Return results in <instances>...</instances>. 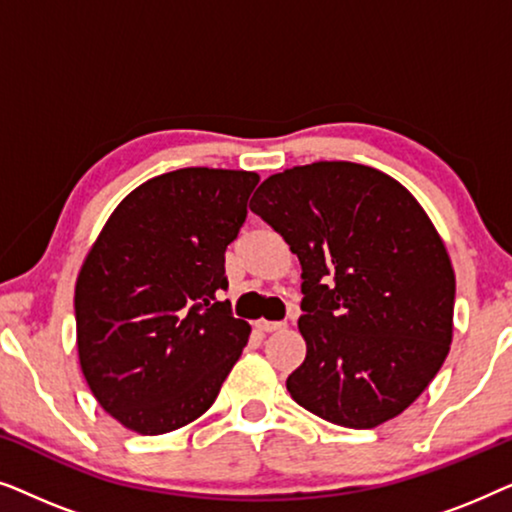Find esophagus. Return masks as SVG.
Wrapping results in <instances>:
<instances>
[{
	"label": "esophagus",
	"instance_id": "obj_1",
	"mask_svg": "<svg viewBox=\"0 0 512 512\" xmlns=\"http://www.w3.org/2000/svg\"><path fill=\"white\" fill-rule=\"evenodd\" d=\"M256 328H258V331H263V333H277V331H284L286 321H265V319H261V321H256Z\"/></svg>",
	"mask_w": 512,
	"mask_h": 512
}]
</instances>
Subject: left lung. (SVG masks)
I'll use <instances>...</instances> for the list:
<instances>
[{"label":"left lung","instance_id":"1","mask_svg":"<svg viewBox=\"0 0 512 512\" xmlns=\"http://www.w3.org/2000/svg\"><path fill=\"white\" fill-rule=\"evenodd\" d=\"M249 207L303 265L293 401L347 429L401 415L452 342V263L419 202L373 167L324 160L272 174Z\"/></svg>","mask_w":512,"mask_h":512}]
</instances>
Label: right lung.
Segmentation results:
<instances>
[{
    "label": "right lung",
    "mask_w": 512,
    "mask_h": 512,
    "mask_svg": "<svg viewBox=\"0 0 512 512\" xmlns=\"http://www.w3.org/2000/svg\"><path fill=\"white\" fill-rule=\"evenodd\" d=\"M256 184L242 170L160 174L90 249L74 293L81 370L125 429L160 436L198 419L240 359L251 326L219 296Z\"/></svg>",
    "instance_id": "add662e5"
}]
</instances>
